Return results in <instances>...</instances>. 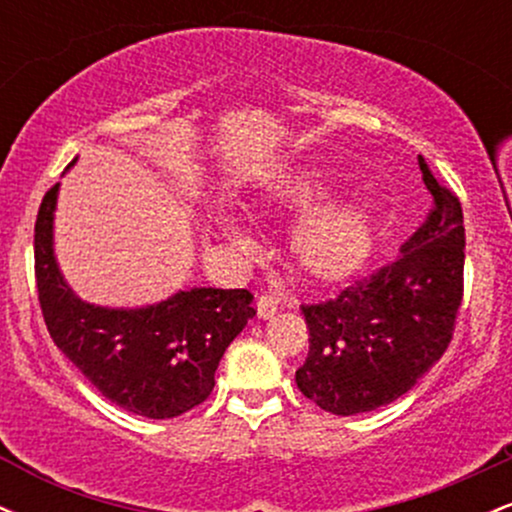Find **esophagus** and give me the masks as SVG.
<instances>
[{
  "mask_svg": "<svg viewBox=\"0 0 512 512\" xmlns=\"http://www.w3.org/2000/svg\"><path fill=\"white\" fill-rule=\"evenodd\" d=\"M276 310H279V298H276L274 293H262V296L257 298V315H260L262 320L272 317Z\"/></svg>",
  "mask_w": 512,
  "mask_h": 512,
  "instance_id": "esophagus-1",
  "label": "esophagus"
}]
</instances>
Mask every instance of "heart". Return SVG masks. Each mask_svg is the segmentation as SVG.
Returning <instances> with one entry per match:
<instances>
[{
  "label": "heart",
  "instance_id": "b5f03b06",
  "mask_svg": "<svg viewBox=\"0 0 512 512\" xmlns=\"http://www.w3.org/2000/svg\"><path fill=\"white\" fill-rule=\"evenodd\" d=\"M327 187L310 175H293L272 187L276 204L289 209H308L325 197ZM233 240L248 248L250 240L233 228ZM373 248V216L358 199H337L322 204L301 221L296 231V250L303 264L315 274L339 276L361 264Z\"/></svg>",
  "mask_w": 512,
  "mask_h": 512
}]
</instances>
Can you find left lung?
Here are the masks:
<instances>
[{"mask_svg": "<svg viewBox=\"0 0 512 512\" xmlns=\"http://www.w3.org/2000/svg\"><path fill=\"white\" fill-rule=\"evenodd\" d=\"M433 209L402 255L330 301L301 305L310 351L296 385L320 409L354 416L395 402L448 349L464 291L462 204L419 156Z\"/></svg>", "mask_w": 512, "mask_h": 512, "instance_id": "8db88e82", "label": "left lung"}]
</instances>
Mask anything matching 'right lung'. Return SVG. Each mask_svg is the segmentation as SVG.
<instances>
[{
  "label": "right lung",
  "instance_id": "obj_1",
  "mask_svg": "<svg viewBox=\"0 0 512 512\" xmlns=\"http://www.w3.org/2000/svg\"><path fill=\"white\" fill-rule=\"evenodd\" d=\"M57 190L35 219V284L52 342L105 399L146 416L173 419L214 390L228 344L255 315L248 289H190L146 308H101L81 301L52 252Z\"/></svg>",
  "mask_w": 512,
  "mask_h": 512
}]
</instances>
